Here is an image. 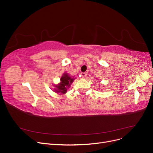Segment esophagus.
Returning <instances> with one entry per match:
<instances>
[{
  "instance_id": "34e87169",
  "label": "esophagus",
  "mask_w": 153,
  "mask_h": 153,
  "mask_svg": "<svg viewBox=\"0 0 153 153\" xmlns=\"http://www.w3.org/2000/svg\"><path fill=\"white\" fill-rule=\"evenodd\" d=\"M86 76H87V74H86L85 72L81 73V76H82V78H85L86 77Z\"/></svg>"
}]
</instances>
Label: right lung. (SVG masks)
Here are the masks:
<instances>
[{"instance_id":"obj_1","label":"right lung","mask_w":153,"mask_h":153,"mask_svg":"<svg viewBox=\"0 0 153 153\" xmlns=\"http://www.w3.org/2000/svg\"><path fill=\"white\" fill-rule=\"evenodd\" d=\"M75 79L74 76L71 77L68 73H64L61 77V82L57 85H53L55 88L53 91L57 94H65Z\"/></svg>"}]
</instances>
